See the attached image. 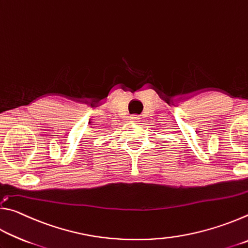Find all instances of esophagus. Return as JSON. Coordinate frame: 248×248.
I'll return each mask as SVG.
<instances>
[{
    "label": "esophagus",
    "instance_id": "esophagus-1",
    "mask_svg": "<svg viewBox=\"0 0 248 248\" xmlns=\"http://www.w3.org/2000/svg\"><path fill=\"white\" fill-rule=\"evenodd\" d=\"M130 119H131L132 121H136V123H139V121L141 120V117L139 115H131L130 116Z\"/></svg>",
    "mask_w": 248,
    "mask_h": 248
}]
</instances>
